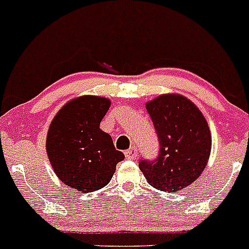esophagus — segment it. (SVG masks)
Returning <instances> with one entry per match:
<instances>
[{
	"instance_id": "34e87169",
	"label": "esophagus",
	"mask_w": 249,
	"mask_h": 249,
	"mask_svg": "<svg viewBox=\"0 0 249 249\" xmlns=\"http://www.w3.org/2000/svg\"><path fill=\"white\" fill-rule=\"evenodd\" d=\"M124 156H126V158H128V160H135V158L137 157V148H136V147H131V148L127 149V151L124 152Z\"/></svg>"
}]
</instances>
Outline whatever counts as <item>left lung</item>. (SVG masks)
<instances>
[{"mask_svg":"<svg viewBox=\"0 0 249 249\" xmlns=\"http://www.w3.org/2000/svg\"><path fill=\"white\" fill-rule=\"evenodd\" d=\"M160 152L153 160H140V169L152 187L178 192L202 175L212 147L210 127L198 107L184 96L160 94L146 103Z\"/></svg>","mask_w":249,"mask_h":249,"instance_id":"1","label":"left lung"}]
</instances>
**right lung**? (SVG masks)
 <instances>
[{
  "label": "right lung",
  "mask_w": 249,
  "mask_h": 249,
  "mask_svg": "<svg viewBox=\"0 0 249 249\" xmlns=\"http://www.w3.org/2000/svg\"><path fill=\"white\" fill-rule=\"evenodd\" d=\"M111 101L81 96L57 112L48 128L46 149L57 177L81 193L109 183L118 162L124 160L112 137L100 128Z\"/></svg>",
  "instance_id": "right-lung-1"
}]
</instances>
